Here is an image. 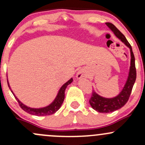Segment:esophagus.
Returning a JSON list of instances; mask_svg holds the SVG:
<instances>
[{
    "label": "esophagus",
    "instance_id": "obj_1",
    "mask_svg": "<svg viewBox=\"0 0 145 145\" xmlns=\"http://www.w3.org/2000/svg\"><path fill=\"white\" fill-rule=\"evenodd\" d=\"M85 76H86L85 72L82 70H80L77 73V78L78 79H80V78H82L83 77H85Z\"/></svg>",
    "mask_w": 145,
    "mask_h": 145
}]
</instances>
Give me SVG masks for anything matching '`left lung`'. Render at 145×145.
<instances>
[{
	"label": "left lung",
	"instance_id": "8db88e82",
	"mask_svg": "<svg viewBox=\"0 0 145 145\" xmlns=\"http://www.w3.org/2000/svg\"><path fill=\"white\" fill-rule=\"evenodd\" d=\"M106 25L113 31L114 35L119 38L120 40L123 42L128 48L130 49L131 52V66L129 69V76L125 86L122 91L119 93V95L114 98H104L99 96L95 91H93L91 97L89 99V103L94 110L99 112L101 113H109L114 112L118 109L122 108L126 103L127 102L130 96L133 86L136 79V69L135 66V58L133 53L132 48L131 45L128 42L125 37L123 34L121 33L117 28L112 24V23L107 22Z\"/></svg>",
	"mask_w": 145,
	"mask_h": 145
}]
</instances>
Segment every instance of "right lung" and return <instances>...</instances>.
<instances>
[{"label":"right lung","instance_id":"add662e5","mask_svg":"<svg viewBox=\"0 0 145 145\" xmlns=\"http://www.w3.org/2000/svg\"><path fill=\"white\" fill-rule=\"evenodd\" d=\"M73 79L71 78L69 80H68L67 82L65 83L62 86V87L59 90V93H58L57 96L55 98L54 101L51 104H50L49 106H46L45 108H31L27 107L26 106H25L22 104V103L20 102L19 101V99H18L16 96L14 95V93L12 92V91L11 90V88L9 85V83H8V86H9L10 90L12 92V93L14 94L15 98L17 99L18 104H19V106H20V108L23 110H24L25 112H26L29 114H33V115H36V116H46V115H51V114H54L56 111L59 110L60 108H61V105H62L63 101H64L65 99V91L67 86L69 85V84H71L72 82Z\"/></svg>","mask_w":145,"mask_h":145}]
</instances>
